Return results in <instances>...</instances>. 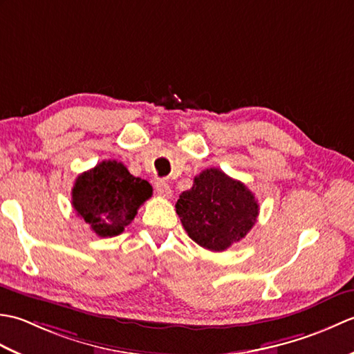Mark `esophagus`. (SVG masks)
<instances>
[{
	"label": "esophagus",
	"instance_id": "34e87169",
	"mask_svg": "<svg viewBox=\"0 0 354 354\" xmlns=\"http://www.w3.org/2000/svg\"><path fill=\"white\" fill-rule=\"evenodd\" d=\"M155 189L156 193L160 194L162 198H170L171 196V190H170V185L164 181V179H156L155 181Z\"/></svg>",
	"mask_w": 354,
	"mask_h": 354
}]
</instances>
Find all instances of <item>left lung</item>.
I'll list each match as a JSON object with an SVG mask.
<instances>
[{
	"label": "left lung",
	"mask_w": 354,
	"mask_h": 354,
	"mask_svg": "<svg viewBox=\"0 0 354 354\" xmlns=\"http://www.w3.org/2000/svg\"><path fill=\"white\" fill-rule=\"evenodd\" d=\"M175 207L189 237L216 252L242 240L259 216L252 192L219 169L194 176L193 187L181 193Z\"/></svg>",
	"instance_id": "1"
}]
</instances>
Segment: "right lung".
Listing matches in <instances>:
<instances>
[{
	"label": "right lung",
	"mask_w": 354,
	"mask_h": 354,
	"mask_svg": "<svg viewBox=\"0 0 354 354\" xmlns=\"http://www.w3.org/2000/svg\"><path fill=\"white\" fill-rule=\"evenodd\" d=\"M71 194L73 208L95 234L114 237L122 234L152 196V185L131 175L124 164L108 160L80 173Z\"/></svg>",
	"instance_id": "1"
}]
</instances>
